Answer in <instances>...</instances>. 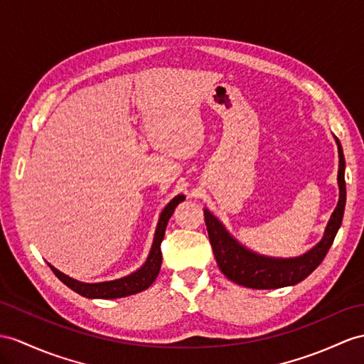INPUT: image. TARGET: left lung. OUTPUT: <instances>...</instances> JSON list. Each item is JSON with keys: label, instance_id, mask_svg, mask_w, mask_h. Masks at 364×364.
Here are the masks:
<instances>
[{"label": "left lung", "instance_id": "obj_1", "mask_svg": "<svg viewBox=\"0 0 364 364\" xmlns=\"http://www.w3.org/2000/svg\"><path fill=\"white\" fill-rule=\"evenodd\" d=\"M336 146H338V203L332 213L329 223L326 225L321 241L306 253L294 256V258H274V256L259 255L237 241L230 235L225 225L213 215L208 208H203L205 225L208 230V237L215 253L216 262L220 272L239 286L250 289H279L287 286H295L306 279L329 252L336 232L341 227L346 205V182H344V154L340 140L333 136Z\"/></svg>", "mask_w": 364, "mask_h": 364}]
</instances>
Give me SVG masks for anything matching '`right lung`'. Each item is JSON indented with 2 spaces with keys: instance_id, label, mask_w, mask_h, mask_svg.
Instances as JSON below:
<instances>
[{
  "instance_id": "right-lung-1",
  "label": "right lung",
  "mask_w": 364,
  "mask_h": 364,
  "mask_svg": "<svg viewBox=\"0 0 364 364\" xmlns=\"http://www.w3.org/2000/svg\"><path fill=\"white\" fill-rule=\"evenodd\" d=\"M182 200H185L183 194H177V196H174L170 202H168V205L162 210L161 216H159L153 245H151V250L148 253L145 264L136 272L127 274V277H122L112 281H102V282H83V281L68 277V274H65L63 272L57 270L54 265L49 264V267L55 273V277L63 282V284H66L69 289H73L75 294L82 295L85 298L115 299V298H123V296L139 294V291L151 286L157 278L159 270H161V265H162L161 242L164 241L165 228H166L168 220H170L171 215L174 213V208L179 205Z\"/></svg>"
}]
</instances>
